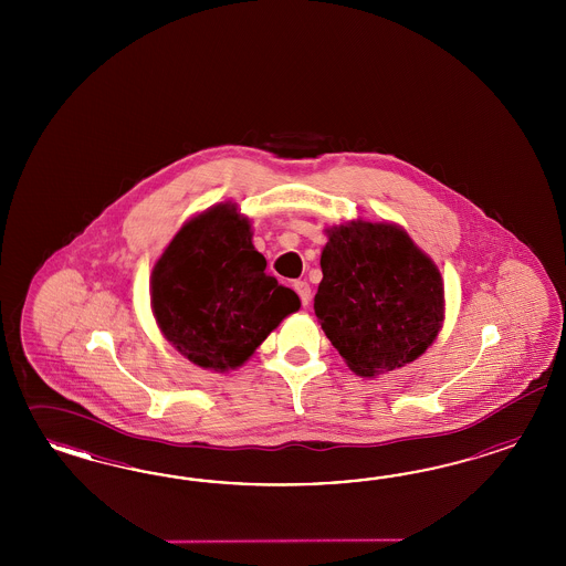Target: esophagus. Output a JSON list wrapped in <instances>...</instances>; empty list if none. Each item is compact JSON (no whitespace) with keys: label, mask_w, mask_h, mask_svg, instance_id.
I'll use <instances>...</instances> for the list:
<instances>
[{"label":"esophagus","mask_w":566,"mask_h":566,"mask_svg":"<svg viewBox=\"0 0 566 566\" xmlns=\"http://www.w3.org/2000/svg\"><path fill=\"white\" fill-rule=\"evenodd\" d=\"M294 291L301 296V303L307 307L308 303H311V289H308L307 282L296 280V282H294Z\"/></svg>","instance_id":"1"}]
</instances>
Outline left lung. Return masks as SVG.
Instances as JSON below:
<instances>
[{
	"mask_svg": "<svg viewBox=\"0 0 566 566\" xmlns=\"http://www.w3.org/2000/svg\"><path fill=\"white\" fill-rule=\"evenodd\" d=\"M315 315L359 376L392 371L426 353L444 319V284L433 261L392 223L327 230Z\"/></svg>",
	"mask_w": 566,
	"mask_h": 566,
	"instance_id": "1",
	"label": "left lung"
}]
</instances>
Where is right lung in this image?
<instances>
[{"label":"right lung","instance_id":"add662e5","mask_svg":"<svg viewBox=\"0 0 566 566\" xmlns=\"http://www.w3.org/2000/svg\"><path fill=\"white\" fill-rule=\"evenodd\" d=\"M237 207H211L180 228L155 263L151 307L164 336L199 367L226 371L249 359L301 307L265 272Z\"/></svg>","mask_w":566,"mask_h":566}]
</instances>
